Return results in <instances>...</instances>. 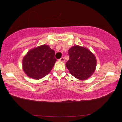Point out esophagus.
Wrapping results in <instances>:
<instances>
[{
    "instance_id": "34e87169",
    "label": "esophagus",
    "mask_w": 122,
    "mask_h": 122,
    "mask_svg": "<svg viewBox=\"0 0 122 122\" xmlns=\"http://www.w3.org/2000/svg\"><path fill=\"white\" fill-rule=\"evenodd\" d=\"M59 61L63 62H64V61H65V60H64V58H63V57H62V58H61L60 59H59Z\"/></svg>"
}]
</instances>
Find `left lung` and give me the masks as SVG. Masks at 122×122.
<instances>
[{"label": "left lung", "mask_w": 122, "mask_h": 122, "mask_svg": "<svg viewBox=\"0 0 122 122\" xmlns=\"http://www.w3.org/2000/svg\"><path fill=\"white\" fill-rule=\"evenodd\" d=\"M69 54L70 58L66 66L72 76L80 80L92 76L97 66V59L92 52L76 45L69 49Z\"/></svg>", "instance_id": "left-lung-1"}]
</instances>
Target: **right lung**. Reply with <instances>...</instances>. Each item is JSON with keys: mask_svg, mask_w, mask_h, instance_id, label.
Instances as JSON below:
<instances>
[{"mask_svg": "<svg viewBox=\"0 0 122 122\" xmlns=\"http://www.w3.org/2000/svg\"><path fill=\"white\" fill-rule=\"evenodd\" d=\"M55 52L48 45H42L31 49L22 60L25 73L31 78H43L51 71L56 59Z\"/></svg>", "mask_w": 122, "mask_h": 122, "instance_id": "1", "label": "right lung"}]
</instances>
